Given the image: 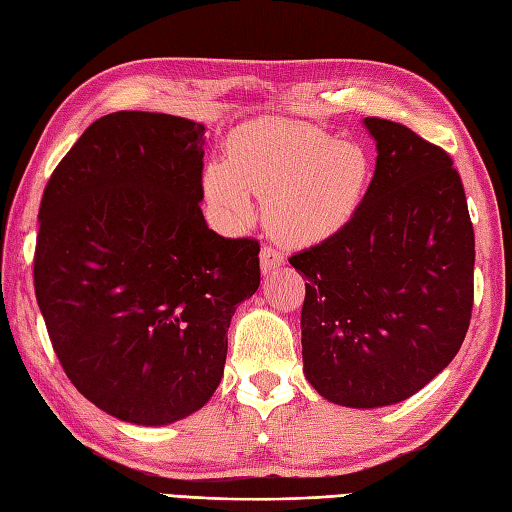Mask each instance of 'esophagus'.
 <instances>
[{
  "label": "esophagus",
  "mask_w": 512,
  "mask_h": 512,
  "mask_svg": "<svg viewBox=\"0 0 512 512\" xmlns=\"http://www.w3.org/2000/svg\"><path fill=\"white\" fill-rule=\"evenodd\" d=\"M259 264H262L264 275H273L277 268L284 266V253L273 246H264L262 253H259Z\"/></svg>",
  "instance_id": "1"
}]
</instances>
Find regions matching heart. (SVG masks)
<instances>
[{
    "label": "heart",
    "mask_w": 512,
    "mask_h": 512,
    "mask_svg": "<svg viewBox=\"0 0 512 512\" xmlns=\"http://www.w3.org/2000/svg\"><path fill=\"white\" fill-rule=\"evenodd\" d=\"M370 184L362 146L337 142L322 128L264 119L233 135L226 164H210L204 190L230 228L253 219L250 195L266 202L273 235L290 246H313L353 222Z\"/></svg>",
    "instance_id": "heart-1"
}]
</instances>
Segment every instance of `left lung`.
<instances>
[{
    "mask_svg": "<svg viewBox=\"0 0 512 512\" xmlns=\"http://www.w3.org/2000/svg\"><path fill=\"white\" fill-rule=\"evenodd\" d=\"M364 126L377 162L362 208L288 259L306 277V379L348 408L422 390L462 348L473 310L475 233L453 159L397 122Z\"/></svg>",
    "mask_w": 512,
    "mask_h": 512,
    "instance_id": "8db88e82",
    "label": "left lung"
}]
</instances>
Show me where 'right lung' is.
I'll return each instance as SVG.
<instances>
[{"label":"right lung","instance_id":"obj_1","mask_svg":"<svg viewBox=\"0 0 512 512\" xmlns=\"http://www.w3.org/2000/svg\"><path fill=\"white\" fill-rule=\"evenodd\" d=\"M206 128L119 110L50 175L35 295L55 355L88 402L166 426L222 382L235 308L259 288V244L210 230L199 202Z\"/></svg>","mask_w":512,"mask_h":512}]
</instances>
